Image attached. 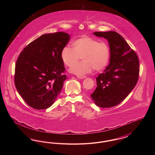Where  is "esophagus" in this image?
Segmentation results:
<instances>
[{
  "label": "esophagus",
  "instance_id": "obj_1",
  "mask_svg": "<svg viewBox=\"0 0 155 155\" xmlns=\"http://www.w3.org/2000/svg\"><path fill=\"white\" fill-rule=\"evenodd\" d=\"M77 77L78 78H80V79H84V78H85L87 77L86 76H84V75H77Z\"/></svg>",
  "mask_w": 155,
  "mask_h": 155
}]
</instances>
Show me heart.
I'll list each match as a JSON object with an SVG mask.
<instances>
[{"label":"heart","instance_id":"obj_1","mask_svg":"<svg viewBox=\"0 0 155 155\" xmlns=\"http://www.w3.org/2000/svg\"><path fill=\"white\" fill-rule=\"evenodd\" d=\"M73 48L66 46L61 52V58L67 66H72L81 58L83 61L74 65L70 72L77 75L90 73L93 68L96 71L103 70L108 64L110 49L104 42L92 37L84 35L72 43Z\"/></svg>","mask_w":155,"mask_h":155}]
</instances>
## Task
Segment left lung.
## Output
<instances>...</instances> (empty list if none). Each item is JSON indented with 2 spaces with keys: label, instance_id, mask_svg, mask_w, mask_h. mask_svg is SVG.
Wrapping results in <instances>:
<instances>
[{
  "label": "left lung",
  "instance_id": "left-lung-1",
  "mask_svg": "<svg viewBox=\"0 0 155 155\" xmlns=\"http://www.w3.org/2000/svg\"><path fill=\"white\" fill-rule=\"evenodd\" d=\"M109 43L110 63L96 77V87L91 95L99 107L115 106L124 100L136 85L139 76V59L125 39L115 31L95 32Z\"/></svg>",
  "mask_w": 155,
  "mask_h": 155
}]
</instances>
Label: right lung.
<instances>
[{"label": "right lung", "instance_id": "obj_1", "mask_svg": "<svg viewBox=\"0 0 155 155\" xmlns=\"http://www.w3.org/2000/svg\"><path fill=\"white\" fill-rule=\"evenodd\" d=\"M70 39L63 32L46 34L28 45L15 67V88L24 101L37 110L55 102L66 80L61 52Z\"/></svg>", "mask_w": 155, "mask_h": 155}]
</instances>
